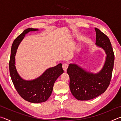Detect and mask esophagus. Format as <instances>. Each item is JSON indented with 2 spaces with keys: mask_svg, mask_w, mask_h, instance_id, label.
<instances>
[{
  "mask_svg": "<svg viewBox=\"0 0 121 121\" xmlns=\"http://www.w3.org/2000/svg\"><path fill=\"white\" fill-rule=\"evenodd\" d=\"M68 65H67V63H64V64H63L62 68H63V70H64L65 71H66L67 68H68Z\"/></svg>",
  "mask_w": 121,
  "mask_h": 121,
  "instance_id": "1",
  "label": "esophagus"
}]
</instances>
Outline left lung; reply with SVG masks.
Returning a JSON list of instances; mask_svg holds the SVG:
<instances>
[{
    "label": "left lung",
    "instance_id": "obj_1",
    "mask_svg": "<svg viewBox=\"0 0 121 121\" xmlns=\"http://www.w3.org/2000/svg\"><path fill=\"white\" fill-rule=\"evenodd\" d=\"M95 45L105 51L106 58L102 68L97 73L87 71L76 63H70L67 69L70 78L69 87L76 99L89 100L105 92L110 84L114 67V54L109 39L95 28Z\"/></svg>",
    "mask_w": 121,
    "mask_h": 121
}]
</instances>
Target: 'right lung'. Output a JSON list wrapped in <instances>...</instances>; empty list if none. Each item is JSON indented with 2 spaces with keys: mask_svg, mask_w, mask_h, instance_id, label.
I'll return each instance as SVG.
<instances>
[{
  "mask_svg": "<svg viewBox=\"0 0 121 121\" xmlns=\"http://www.w3.org/2000/svg\"><path fill=\"white\" fill-rule=\"evenodd\" d=\"M38 30L37 29H26L14 40L9 63L10 75L15 89L23 99L32 103L46 101L52 94L55 82L63 73L62 65L59 63L46 69L39 77L32 80H25L18 73L15 67V57L18 46L26 34Z\"/></svg>",
  "mask_w": 121,
  "mask_h": 121,
  "instance_id": "add662e5",
  "label": "right lung"
}]
</instances>
